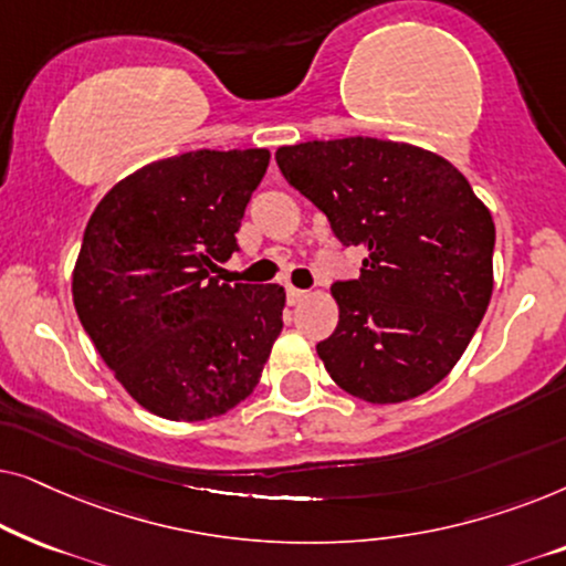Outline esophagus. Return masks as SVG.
Masks as SVG:
<instances>
[{"label":"esophagus","mask_w":566,"mask_h":566,"mask_svg":"<svg viewBox=\"0 0 566 566\" xmlns=\"http://www.w3.org/2000/svg\"><path fill=\"white\" fill-rule=\"evenodd\" d=\"M285 293H289V304H293V306H296L298 301H304V298H306V291L293 289V285H289V289H285Z\"/></svg>","instance_id":"34e87169"}]
</instances>
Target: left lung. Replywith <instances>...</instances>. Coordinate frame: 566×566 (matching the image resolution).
I'll use <instances>...</instances> for the list:
<instances>
[{
  "label": "left lung",
  "instance_id": "8db88e82",
  "mask_svg": "<svg viewBox=\"0 0 566 566\" xmlns=\"http://www.w3.org/2000/svg\"><path fill=\"white\" fill-rule=\"evenodd\" d=\"M285 180L327 216L360 275L337 281V329L316 345L339 389L397 405L443 381L492 298L494 221L451 161L350 136L281 146Z\"/></svg>",
  "mask_w": 566,
  "mask_h": 566
}]
</instances>
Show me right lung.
Returning <instances> with one entry per match:
<instances>
[{"instance_id":"obj_1","label":"right lung","mask_w":566,"mask_h":566,"mask_svg":"<svg viewBox=\"0 0 566 566\" xmlns=\"http://www.w3.org/2000/svg\"><path fill=\"white\" fill-rule=\"evenodd\" d=\"M268 161V149L151 161L84 229L72 277L82 327L123 389L165 420H208L250 397L283 329L281 285L213 275L239 250Z\"/></svg>"}]
</instances>
